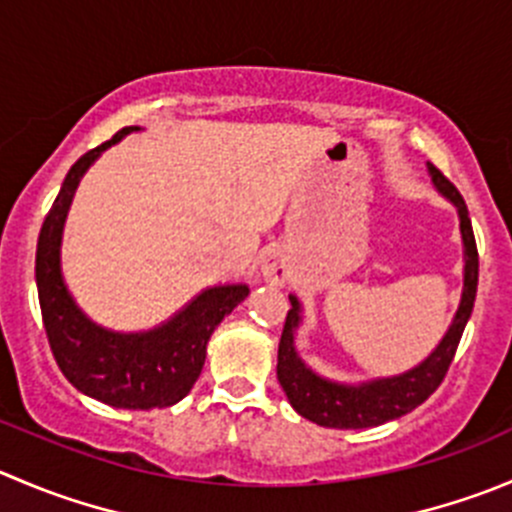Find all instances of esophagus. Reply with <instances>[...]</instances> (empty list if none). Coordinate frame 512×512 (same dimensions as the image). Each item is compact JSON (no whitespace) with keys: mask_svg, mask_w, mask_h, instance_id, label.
I'll list each match as a JSON object with an SVG mask.
<instances>
[{"mask_svg":"<svg viewBox=\"0 0 512 512\" xmlns=\"http://www.w3.org/2000/svg\"><path fill=\"white\" fill-rule=\"evenodd\" d=\"M262 275L270 282H285L287 275H290V265L282 255L272 252V255L265 257V265H262Z\"/></svg>","mask_w":512,"mask_h":512,"instance_id":"esophagus-1","label":"esophagus"}]
</instances>
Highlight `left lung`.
Masks as SVG:
<instances>
[{
    "label": "left lung",
    "instance_id": "obj_1",
    "mask_svg": "<svg viewBox=\"0 0 512 512\" xmlns=\"http://www.w3.org/2000/svg\"><path fill=\"white\" fill-rule=\"evenodd\" d=\"M428 167L435 187L443 195H448L460 212V232H463L465 245V290L458 312H455L453 325H450L443 342L435 347L433 355L423 365L415 367V370L405 372L400 377L367 382V385H360V388H347V385H337V382H327L317 377L297 357L295 347H292V330L300 322V315H297L300 305H297L295 297H290L292 310H287L280 347H277V380H280L292 408L302 418L312 420V423L322 425V428H375V425L388 423V420L403 418L405 413L423 405L440 388L445 375H448L450 362H453L460 337H463L470 312H473L475 292H478V245H475L468 207H465V200L458 192V187L433 162H428Z\"/></svg>",
    "mask_w": 512,
    "mask_h": 512
}]
</instances>
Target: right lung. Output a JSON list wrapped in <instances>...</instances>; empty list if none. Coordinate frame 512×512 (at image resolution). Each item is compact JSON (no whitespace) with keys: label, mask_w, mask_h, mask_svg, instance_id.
<instances>
[{"label":"right lung","mask_w":512,"mask_h":512,"mask_svg":"<svg viewBox=\"0 0 512 512\" xmlns=\"http://www.w3.org/2000/svg\"><path fill=\"white\" fill-rule=\"evenodd\" d=\"M124 127L112 140L79 157L64 177L57 200L44 217L37 242V290L44 330L59 370L79 393L124 410L167 408L185 398L205 365L212 330L247 295L245 285L212 287L167 325L142 335H117L79 312L59 275V240L79 177L99 152L130 135Z\"/></svg>","instance_id":"1"}]
</instances>
